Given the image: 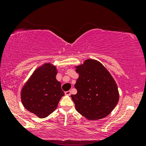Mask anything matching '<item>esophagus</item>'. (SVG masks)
<instances>
[{
    "instance_id": "34e87169",
    "label": "esophagus",
    "mask_w": 146,
    "mask_h": 146,
    "mask_svg": "<svg viewBox=\"0 0 146 146\" xmlns=\"http://www.w3.org/2000/svg\"><path fill=\"white\" fill-rule=\"evenodd\" d=\"M64 93H65V95H67V96H70V95H71V92L70 91V90H68V91H66V92H65Z\"/></svg>"
}]
</instances>
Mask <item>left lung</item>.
Returning a JSON list of instances; mask_svg holds the SVG:
<instances>
[{
	"label": "left lung",
	"mask_w": 146,
	"mask_h": 146,
	"mask_svg": "<svg viewBox=\"0 0 146 146\" xmlns=\"http://www.w3.org/2000/svg\"><path fill=\"white\" fill-rule=\"evenodd\" d=\"M79 74L71 95L75 109L88 120L101 119L115 108L119 99L118 88L109 71L96 60L87 59L75 66Z\"/></svg>",
	"instance_id": "8db88e82"
}]
</instances>
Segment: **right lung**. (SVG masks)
Masks as SVG:
<instances>
[{
    "label": "right lung",
    "mask_w": 146,
    "mask_h": 146,
    "mask_svg": "<svg viewBox=\"0 0 146 146\" xmlns=\"http://www.w3.org/2000/svg\"><path fill=\"white\" fill-rule=\"evenodd\" d=\"M57 73L56 66L44 63L33 71L22 87L23 106L39 118H45L53 113L64 95L61 83L56 79Z\"/></svg>",
    "instance_id": "add662e5"
}]
</instances>
